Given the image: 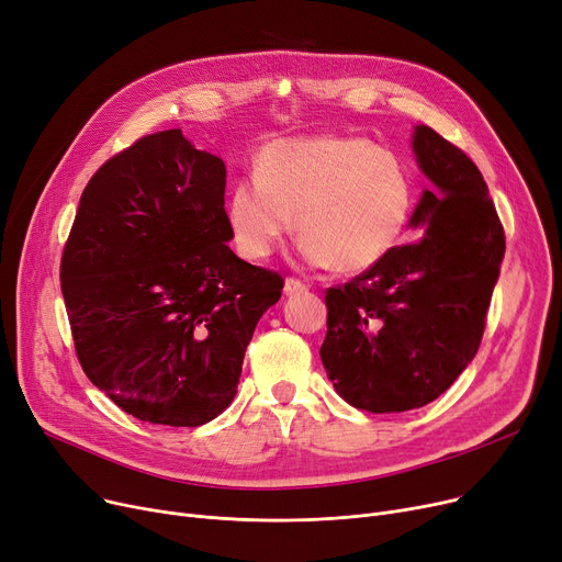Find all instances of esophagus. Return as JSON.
I'll return each instance as SVG.
<instances>
[{
  "instance_id": "34e87169",
  "label": "esophagus",
  "mask_w": 562,
  "mask_h": 562,
  "mask_svg": "<svg viewBox=\"0 0 562 562\" xmlns=\"http://www.w3.org/2000/svg\"><path fill=\"white\" fill-rule=\"evenodd\" d=\"M307 291V284L296 280V278H286L284 280V293L286 296H299V293H305Z\"/></svg>"
}]
</instances>
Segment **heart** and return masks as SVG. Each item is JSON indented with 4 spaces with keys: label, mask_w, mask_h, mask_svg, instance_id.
Returning a JSON list of instances; mask_svg holds the SVG:
<instances>
[{
    "label": "heart",
    "mask_w": 562,
    "mask_h": 562,
    "mask_svg": "<svg viewBox=\"0 0 562 562\" xmlns=\"http://www.w3.org/2000/svg\"><path fill=\"white\" fill-rule=\"evenodd\" d=\"M255 170L257 180L236 182L225 204L246 259L271 257L299 223L307 263L367 271L398 248L417 206L415 170L364 136L280 138L259 153Z\"/></svg>",
    "instance_id": "1"
}]
</instances>
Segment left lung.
Listing matches in <instances>:
<instances>
[{"mask_svg": "<svg viewBox=\"0 0 562 562\" xmlns=\"http://www.w3.org/2000/svg\"><path fill=\"white\" fill-rule=\"evenodd\" d=\"M426 189L398 246L326 291L321 362L337 394L375 415L424 407L479 352L506 236L481 170L428 125L412 136Z\"/></svg>", "mask_w": 562, "mask_h": 562, "instance_id": "obj_1", "label": "left lung"}]
</instances>
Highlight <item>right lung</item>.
<instances>
[{"instance_id": "obj_1", "label": "right lung", "mask_w": 562, "mask_h": 562, "mask_svg": "<svg viewBox=\"0 0 562 562\" xmlns=\"http://www.w3.org/2000/svg\"><path fill=\"white\" fill-rule=\"evenodd\" d=\"M225 164L180 130L138 138L86 184L61 257L79 364L127 415L202 426L232 403L284 280L236 257Z\"/></svg>"}]
</instances>
